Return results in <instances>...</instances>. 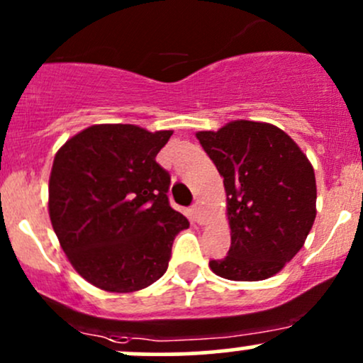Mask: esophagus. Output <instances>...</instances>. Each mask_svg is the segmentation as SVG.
<instances>
[{
	"mask_svg": "<svg viewBox=\"0 0 363 363\" xmlns=\"http://www.w3.org/2000/svg\"><path fill=\"white\" fill-rule=\"evenodd\" d=\"M191 213H193L194 220H196L198 224H203V217H201V206H200V203H194L193 208H191Z\"/></svg>",
	"mask_w": 363,
	"mask_h": 363,
	"instance_id": "34e87169",
	"label": "esophagus"
}]
</instances>
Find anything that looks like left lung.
I'll list each match as a JSON object with an SVG mask.
<instances>
[{
  "mask_svg": "<svg viewBox=\"0 0 363 363\" xmlns=\"http://www.w3.org/2000/svg\"><path fill=\"white\" fill-rule=\"evenodd\" d=\"M200 145L224 177L230 248L210 260L217 276L264 281L301 250L315 220L312 163L272 123L234 121L201 130Z\"/></svg>",
  "mask_w": 363,
  "mask_h": 363,
  "instance_id": "8db88e82",
  "label": "left lung"
}]
</instances>
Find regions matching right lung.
<instances>
[{"label": "right lung", "mask_w": 363, "mask_h": 363, "mask_svg": "<svg viewBox=\"0 0 363 363\" xmlns=\"http://www.w3.org/2000/svg\"><path fill=\"white\" fill-rule=\"evenodd\" d=\"M172 130L99 123L70 138L50 175V218L74 269L99 289L133 293L165 274L189 222L169 203L157 163Z\"/></svg>", "instance_id": "right-lung-1"}]
</instances>
